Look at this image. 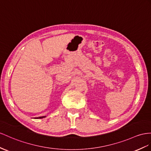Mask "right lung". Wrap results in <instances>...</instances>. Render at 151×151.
Returning <instances> with one entry per match:
<instances>
[{
  "instance_id": "add662e5",
  "label": "right lung",
  "mask_w": 151,
  "mask_h": 151,
  "mask_svg": "<svg viewBox=\"0 0 151 151\" xmlns=\"http://www.w3.org/2000/svg\"><path fill=\"white\" fill-rule=\"evenodd\" d=\"M44 117H45V116H42V117H37V119H42V118H44Z\"/></svg>"
}]
</instances>
